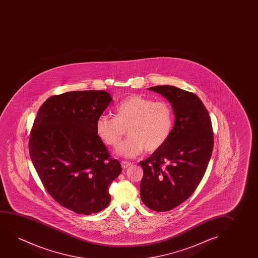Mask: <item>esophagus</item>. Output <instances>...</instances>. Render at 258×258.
Returning a JSON list of instances; mask_svg holds the SVG:
<instances>
[{"instance_id": "obj_1", "label": "esophagus", "mask_w": 258, "mask_h": 258, "mask_svg": "<svg viewBox=\"0 0 258 258\" xmlns=\"http://www.w3.org/2000/svg\"><path fill=\"white\" fill-rule=\"evenodd\" d=\"M120 165H121V167H122L123 169H127L128 166H131V163L127 162V161H121Z\"/></svg>"}]
</instances>
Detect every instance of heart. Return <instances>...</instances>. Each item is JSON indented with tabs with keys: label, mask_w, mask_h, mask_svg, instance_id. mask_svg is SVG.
I'll return each mask as SVG.
<instances>
[{
	"label": "heart",
	"mask_w": 258,
	"mask_h": 258,
	"mask_svg": "<svg viewBox=\"0 0 258 258\" xmlns=\"http://www.w3.org/2000/svg\"><path fill=\"white\" fill-rule=\"evenodd\" d=\"M174 124L173 107L165 100L154 101L133 94L115 106V117L102 114L96 121V133L105 145H119L128 127L126 141L117 148L124 158H135L144 151L153 152L168 140Z\"/></svg>",
	"instance_id": "b5f03b06"
}]
</instances>
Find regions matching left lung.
<instances>
[{
  "mask_svg": "<svg viewBox=\"0 0 258 258\" xmlns=\"http://www.w3.org/2000/svg\"><path fill=\"white\" fill-rule=\"evenodd\" d=\"M149 90L171 103L175 120L166 144L139 163L144 170L140 196L148 208L167 212L186 201L205 175L213 149L212 120L192 92L172 85Z\"/></svg>",
  "mask_w": 258,
  "mask_h": 258,
  "instance_id": "left-lung-1",
  "label": "left lung"
}]
</instances>
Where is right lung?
Returning a JSON list of instances; mask_svg holds the SVG:
<instances>
[{"instance_id":"add662e5","label":"right lung","mask_w":258,"mask_h":258,"mask_svg":"<svg viewBox=\"0 0 258 258\" xmlns=\"http://www.w3.org/2000/svg\"><path fill=\"white\" fill-rule=\"evenodd\" d=\"M113 98L105 91L52 96L40 106L29 139L32 164L50 196L78 214L109 205L110 184L121 173L96 133V121Z\"/></svg>"}]
</instances>
